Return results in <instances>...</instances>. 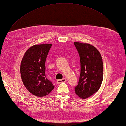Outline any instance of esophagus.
I'll list each match as a JSON object with an SVG mask.
<instances>
[{
    "label": "esophagus",
    "mask_w": 126,
    "mask_h": 126,
    "mask_svg": "<svg viewBox=\"0 0 126 126\" xmlns=\"http://www.w3.org/2000/svg\"><path fill=\"white\" fill-rule=\"evenodd\" d=\"M66 81V79H58L57 81V83L58 84H60L61 83H62V82H65Z\"/></svg>",
    "instance_id": "esophagus-1"
}]
</instances>
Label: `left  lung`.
Wrapping results in <instances>:
<instances>
[{
	"label": "left lung",
	"mask_w": 126,
	"mask_h": 126,
	"mask_svg": "<svg viewBox=\"0 0 126 126\" xmlns=\"http://www.w3.org/2000/svg\"><path fill=\"white\" fill-rule=\"evenodd\" d=\"M79 56L81 73L75 92L81 98L90 97L100 89L103 77L102 58L93 45L74 42Z\"/></svg>",
	"instance_id": "left-lung-1"
}]
</instances>
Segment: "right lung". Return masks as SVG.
<instances>
[{"instance_id": "1", "label": "right lung", "mask_w": 126, "mask_h": 126, "mask_svg": "<svg viewBox=\"0 0 126 126\" xmlns=\"http://www.w3.org/2000/svg\"><path fill=\"white\" fill-rule=\"evenodd\" d=\"M52 44L34 45L26 51L21 62L20 74L29 92L38 97L46 96L55 86L45 76V61Z\"/></svg>"}]
</instances>
